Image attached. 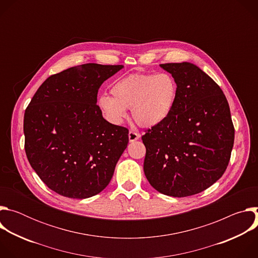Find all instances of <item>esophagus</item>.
Returning <instances> with one entry per match:
<instances>
[{"instance_id": "obj_1", "label": "esophagus", "mask_w": 258, "mask_h": 258, "mask_svg": "<svg viewBox=\"0 0 258 258\" xmlns=\"http://www.w3.org/2000/svg\"><path fill=\"white\" fill-rule=\"evenodd\" d=\"M140 137H141V135L139 133H136V132H133V131H131L128 133V140H130V142H135V141L139 140Z\"/></svg>"}]
</instances>
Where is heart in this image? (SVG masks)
I'll return each mask as SVG.
<instances>
[{"label":"heart","mask_w":258,"mask_h":258,"mask_svg":"<svg viewBox=\"0 0 258 258\" xmlns=\"http://www.w3.org/2000/svg\"><path fill=\"white\" fill-rule=\"evenodd\" d=\"M113 97L102 95L98 107L108 121L120 124L132 108V116L143 127H154L165 121L175 104L177 87L166 72L158 75H130L111 87Z\"/></svg>","instance_id":"obj_1"}]
</instances>
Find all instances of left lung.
Listing matches in <instances>:
<instances>
[{
  "label": "left lung",
  "instance_id": "left-lung-1",
  "mask_svg": "<svg viewBox=\"0 0 258 258\" xmlns=\"http://www.w3.org/2000/svg\"><path fill=\"white\" fill-rule=\"evenodd\" d=\"M177 87L168 118L148 130L144 172L167 196L198 194L222 177L234 146L230 106L219 86L190 62L160 64Z\"/></svg>",
  "mask_w": 258,
  "mask_h": 258
}]
</instances>
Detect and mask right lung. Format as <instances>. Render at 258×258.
<instances>
[{
  "mask_svg": "<svg viewBox=\"0 0 258 258\" xmlns=\"http://www.w3.org/2000/svg\"><path fill=\"white\" fill-rule=\"evenodd\" d=\"M122 65L87 63L48 78L27 106L25 153L59 195L86 199L110 182L126 149L128 130L108 122L97 105L101 85Z\"/></svg>",
  "mask_w": 258,
  "mask_h": 258,
  "instance_id": "right-lung-1",
  "label": "right lung"
}]
</instances>
